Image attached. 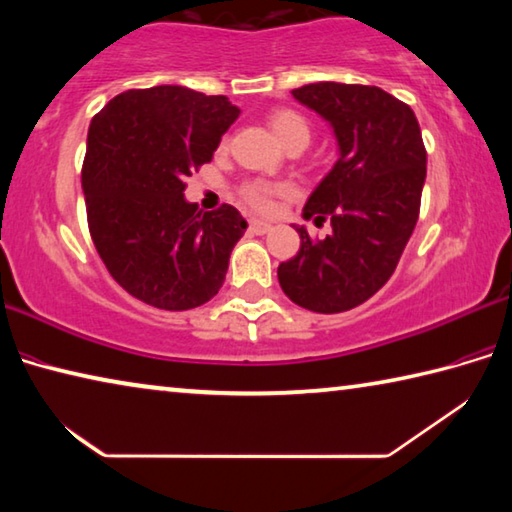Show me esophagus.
<instances>
[{"mask_svg": "<svg viewBox=\"0 0 512 512\" xmlns=\"http://www.w3.org/2000/svg\"><path fill=\"white\" fill-rule=\"evenodd\" d=\"M248 228H250V232H255V235H266V232H271L273 225L268 223V221H259V219H253V221L248 223Z\"/></svg>", "mask_w": 512, "mask_h": 512, "instance_id": "1", "label": "esophagus"}]
</instances>
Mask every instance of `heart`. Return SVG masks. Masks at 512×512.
Returning <instances> with one entry per match:
<instances>
[{
  "mask_svg": "<svg viewBox=\"0 0 512 512\" xmlns=\"http://www.w3.org/2000/svg\"><path fill=\"white\" fill-rule=\"evenodd\" d=\"M268 126H271V131L277 140H280V144L296 135L305 137V140L309 142V126H307V121L298 115V112L275 110V112H271V117H268ZM277 192H280V187L264 183V180H250V183L241 187V196H244V201L250 207H255V210H268L273 203V196Z\"/></svg>",
  "mask_w": 512,
  "mask_h": 512,
  "instance_id": "b5f03b06",
  "label": "heart"
}]
</instances>
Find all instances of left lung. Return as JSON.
I'll use <instances>...</instances> for the list:
<instances>
[{"instance_id": "1", "label": "left lung", "mask_w": 512, "mask_h": 512, "mask_svg": "<svg viewBox=\"0 0 512 512\" xmlns=\"http://www.w3.org/2000/svg\"><path fill=\"white\" fill-rule=\"evenodd\" d=\"M332 128L339 158L307 198L305 219H329L277 266L282 291L316 314H339L384 287L411 239L427 178V151L413 110L375 85L309 83L293 90Z\"/></svg>"}]
</instances>
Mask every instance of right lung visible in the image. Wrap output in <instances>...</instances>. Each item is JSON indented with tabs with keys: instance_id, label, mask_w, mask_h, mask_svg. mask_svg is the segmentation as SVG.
<instances>
[{
	"instance_id": "add662e5",
	"label": "right lung",
	"mask_w": 512,
	"mask_h": 512,
	"mask_svg": "<svg viewBox=\"0 0 512 512\" xmlns=\"http://www.w3.org/2000/svg\"><path fill=\"white\" fill-rule=\"evenodd\" d=\"M239 108L183 85L128 90L94 115L83 162L90 235L110 275L146 305L185 311L223 287L248 223L198 210L185 178L210 162Z\"/></svg>"
}]
</instances>
